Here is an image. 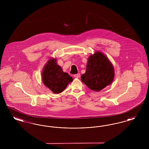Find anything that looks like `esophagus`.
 I'll return each mask as SVG.
<instances>
[{
  "label": "esophagus",
  "instance_id": "esophagus-1",
  "mask_svg": "<svg viewBox=\"0 0 149 149\" xmlns=\"http://www.w3.org/2000/svg\"><path fill=\"white\" fill-rule=\"evenodd\" d=\"M74 78H79L80 77V74H75V75H74Z\"/></svg>",
  "mask_w": 149,
  "mask_h": 149
}]
</instances>
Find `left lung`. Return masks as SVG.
Masks as SVG:
<instances>
[{
  "mask_svg": "<svg viewBox=\"0 0 149 149\" xmlns=\"http://www.w3.org/2000/svg\"><path fill=\"white\" fill-rule=\"evenodd\" d=\"M113 66L103 53L97 51L88 58L85 73L81 81L89 89L99 92L113 81Z\"/></svg>",
  "mask_w": 149,
  "mask_h": 149,
  "instance_id": "left-lung-1",
  "label": "left lung"
}]
</instances>
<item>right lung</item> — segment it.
<instances>
[{
    "instance_id": "1",
    "label": "right lung",
    "mask_w": 149,
    "mask_h": 149,
    "mask_svg": "<svg viewBox=\"0 0 149 149\" xmlns=\"http://www.w3.org/2000/svg\"><path fill=\"white\" fill-rule=\"evenodd\" d=\"M43 83L54 93L64 91L73 79L57 64L56 59L51 58L45 65L42 73Z\"/></svg>"
}]
</instances>
